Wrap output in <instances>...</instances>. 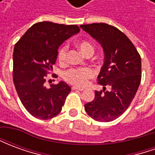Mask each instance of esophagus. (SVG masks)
Instances as JSON below:
<instances>
[{"mask_svg": "<svg viewBox=\"0 0 155 155\" xmlns=\"http://www.w3.org/2000/svg\"><path fill=\"white\" fill-rule=\"evenodd\" d=\"M72 90H77V91H84V89H82V88H80V87H77V86H73V87H72Z\"/></svg>", "mask_w": 155, "mask_h": 155, "instance_id": "34e87169", "label": "esophagus"}]
</instances>
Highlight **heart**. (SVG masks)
I'll use <instances>...</instances> for the list:
<instances>
[{"label": "heart", "mask_w": 155, "mask_h": 155, "mask_svg": "<svg viewBox=\"0 0 155 155\" xmlns=\"http://www.w3.org/2000/svg\"><path fill=\"white\" fill-rule=\"evenodd\" d=\"M78 47L84 55H86L91 51L94 52V48L92 45L87 41L80 42L78 44ZM67 50L68 48L66 45L60 48L57 54L58 61L60 63H64L66 61ZM93 75H94V72L89 68H73L64 73V79L71 84L82 87L86 85L88 80L93 77Z\"/></svg>", "instance_id": "1"}]
</instances>
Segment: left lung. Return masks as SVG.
Returning a JSON list of instances; mask_svg holds the SVG:
<instances>
[{"instance_id": "1", "label": "left lung", "mask_w": 155, "mask_h": 155, "mask_svg": "<svg viewBox=\"0 0 155 155\" xmlns=\"http://www.w3.org/2000/svg\"><path fill=\"white\" fill-rule=\"evenodd\" d=\"M81 28L100 43L104 54L98 75L103 91H94V99L84 104V110L96 121L110 122L124 114L136 94L141 81V58L130 39L114 26L93 23Z\"/></svg>"}]
</instances>
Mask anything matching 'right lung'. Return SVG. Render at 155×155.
<instances>
[{
  "label": "right lung",
  "mask_w": 155,
  "mask_h": 155,
  "mask_svg": "<svg viewBox=\"0 0 155 155\" xmlns=\"http://www.w3.org/2000/svg\"><path fill=\"white\" fill-rule=\"evenodd\" d=\"M80 31L75 25L38 22L15 44L13 81L22 104L35 118L52 119L62 110L71 87L61 81L47 88L45 76L53 71L59 46Z\"/></svg>",
  "instance_id": "obj_1"
}]
</instances>
